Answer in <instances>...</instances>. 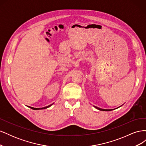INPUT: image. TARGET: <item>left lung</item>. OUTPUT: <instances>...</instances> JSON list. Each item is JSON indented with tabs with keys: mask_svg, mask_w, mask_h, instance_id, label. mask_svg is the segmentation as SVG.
<instances>
[{
	"mask_svg": "<svg viewBox=\"0 0 146 146\" xmlns=\"http://www.w3.org/2000/svg\"><path fill=\"white\" fill-rule=\"evenodd\" d=\"M94 107L98 109V110H100V111H111V110H105V109L100 108H99V107H95V106H94Z\"/></svg>",
	"mask_w": 146,
	"mask_h": 146,
	"instance_id": "left-lung-1",
	"label": "left lung"
}]
</instances>
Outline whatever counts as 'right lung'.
Wrapping results in <instances>:
<instances>
[{
	"instance_id": "right-lung-1",
	"label": "right lung",
	"mask_w": 146,
	"mask_h": 146,
	"mask_svg": "<svg viewBox=\"0 0 146 146\" xmlns=\"http://www.w3.org/2000/svg\"><path fill=\"white\" fill-rule=\"evenodd\" d=\"M54 104H51V105H48V106H47V107H43V108H33V107H29L30 108H32V109H33V110H42V109H46V108H48V107H50V106L52 105H53Z\"/></svg>"
}]
</instances>
